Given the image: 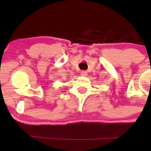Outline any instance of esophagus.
I'll return each mask as SVG.
<instances>
[{"label":"esophagus","mask_w":151,"mask_h":151,"mask_svg":"<svg viewBox=\"0 0 151 151\" xmlns=\"http://www.w3.org/2000/svg\"><path fill=\"white\" fill-rule=\"evenodd\" d=\"M80 74L81 76H83V77H86V76H87V72L86 71H81Z\"/></svg>","instance_id":"esophagus-1"}]
</instances>
